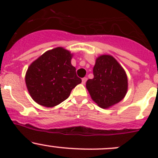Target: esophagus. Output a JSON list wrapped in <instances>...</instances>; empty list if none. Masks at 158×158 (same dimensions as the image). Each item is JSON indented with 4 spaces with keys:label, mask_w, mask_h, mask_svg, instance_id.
I'll list each match as a JSON object with an SVG mask.
<instances>
[{
    "label": "esophagus",
    "mask_w": 158,
    "mask_h": 158,
    "mask_svg": "<svg viewBox=\"0 0 158 158\" xmlns=\"http://www.w3.org/2000/svg\"><path fill=\"white\" fill-rule=\"evenodd\" d=\"M86 81H87V78L86 77H84V78H82V84H85V82H86Z\"/></svg>",
    "instance_id": "esophagus-1"
}]
</instances>
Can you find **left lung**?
I'll list each match as a JSON object with an SVG mask.
<instances>
[{"label":"left lung","mask_w":158,"mask_h":158,"mask_svg":"<svg viewBox=\"0 0 158 158\" xmlns=\"http://www.w3.org/2000/svg\"><path fill=\"white\" fill-rule=\"evenodd\" d=\"M94 78L86 82L92 99L102 109L122 101L128 92V77L125 69L111 55H101L95 60Z\"/></svg>","instance_id":"1"}]
</instances>
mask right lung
Listing matches in <instances>:
<instances>
[{
  "mask_svg": "<svg viewBox=\"0 0 158 158\" xmlns=\"http://www.w3.org/2000/svg\"><path fill=\"white\" fill-rule=\"evenodd\" d=\"M73 54L63 47L47 51L27 70L25 82L30 96L37 104L52 108L69 96L82 79L71 64Z\"/></svg>",
  "mask_w": 158,
  "mask_h": 158,
  "instance_id": "obj_1",
  "label": "right lung"
}]
</instances>
